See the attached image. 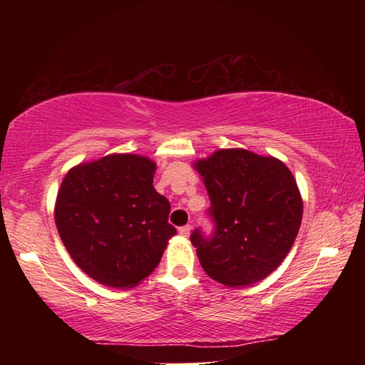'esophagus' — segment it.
<instances>
[{
    "mask_svg": "<svg viewBox=\"0 0 365 365\" xmlns=\"http://www.w3.org/2000/svg\"><path fill=\"white\" fill-rule=\"evenodd\" d=\"M178 233H180V235H182V237H185V238H187V237H190V233H191V227H190V225H185V227H180V228H178Z\"/></svg>",
    "mask_w": 365,
    "mask_h": 365,
    "instance_id": "esophagus-1",
    "label": "esophagus"
}]
</instances>
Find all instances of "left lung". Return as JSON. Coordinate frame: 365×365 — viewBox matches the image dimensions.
<instances>
[{
    "label": "left lung",
    "instance_id": "obj_1",
    "mask_svg": "<svg viewBox=\"0 0 365 365\" xmlns=\"http://www.w3.org/2000/svg\"><path fill=\"white\" fill-rule=\"evenodd\" d=\"M211 200L215 233L191 243L206 274L227 287L270 275L292 250L302 219L298 183L285 164L243 148H227L193 163Z\"/></svg>",
    "mask_w": 365,
    "mask_h": 365
}]
</instances>
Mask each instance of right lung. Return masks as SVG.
Listing matches in <instances>:
<instances>
[{
  "instance_id": "1",
  "label": "right lung",
  "mask_w": 365,
  "mask_h": 365,
  "mask_svg": "<svg viewBox=\"0 0 365 365\" xmlns=\"http://www.w3.org/2000/svg\"><path fill=\"white\" fill-rule=\"evenodd\" d=\"M156 163L114 153L80 163L61 183L54 222L67 252L90 279L133 288L158 267L177 230L168 197L153 187Z\"/></svg>"
}]
</instances>
